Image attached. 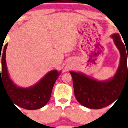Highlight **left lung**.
I'll return each mask as SVG.
<instances>
[{
    "label": "left lung",
    "mask_w": 128,
    "mask_h": 128,
    "mask_svg": "<svg viewBox=\"0 0 128 128\" xmlns=\"http://www.w3.org/2000/svg\"><path fill=\"white\" fill-rule=\"evenodd\" d=\"M111 38L120 54L119 66L113 77L107 80H98L79 72H70L77 102L89 109L107 107L116 100L124 86H128L126 47L118 33L112 34Z\"/></svg>",
    "instance_id": "obj_1"
}]
</instances>
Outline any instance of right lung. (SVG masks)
I'll use <instances>...</instances> for the list:
<instances>
[{
	"label": "right lung",
	"instance_id": "1",
	"mask_svg": "<svg viewBox=\"0 0 128 128\" xmlns=\"http://www.w3.org/2000/svg\"><path fill=\"white\" fill-rule=\"evenodd\" d=\"M7 46L8 44H6L0 53V55L2 54V56H0L2 64L1 73L0 72V84L4 86L13 104L21 108L35 110L44 107L51 98L53 86L61 72H58L56 70H51L34 85L27 88L19 86L12 80L8 71L6 62ZM0 51H2L1 49Z\"/></svg>",
	"mask_w": 128,
	"mask_h": 128
}]
</instances>
